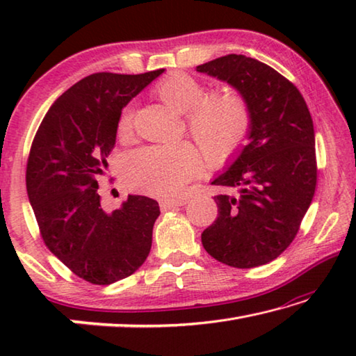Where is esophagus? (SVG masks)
Here are the masks:
<instances>
[{
  "label": "esophagus",
  "instance_id": "esophagus-1",
  "mask_svg": "<svg viewBox=\"0 0 356 356\" xmlns=\"http://www.w3.org/2000/svg\"><path fill=\"white\" fill-rule=\"evenodd\" d=\"M186 204V200H165V201H160V209L166 212V210H171L174 207H179V206H184Z\"/></svg>",
  "mask_w": 356,
  "mask_h": 356
}]
</instances>
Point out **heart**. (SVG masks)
Here are the masks:
<instances>
[{
	"instance_id": "obj_1",
	"label": "heart",
	"mask_w": 356,
	"mask_h": 356,
	"mask_svg": "<svg viewBox=\"0 0 356 356\" xmlns=\"http://www.w3.org/2000/svg\"><path fill=\"white\" fill-rule=\"evenodd\" d=\"M163 102L177 113L188 114L191 134L210 161L227 159L243 140L250 116L237 94L206 97V88L186 74H172L156 86ZM131 129V108H125L118 122L120 135ZM202 165L201 154L190 143L150 146L131 150L122 161L125 182L134 190L156 197H170L184 188L186 180Z\"/></svg>"
}]
</instances>
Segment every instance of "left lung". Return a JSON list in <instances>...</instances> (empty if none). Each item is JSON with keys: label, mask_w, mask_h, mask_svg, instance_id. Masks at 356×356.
I'll list each match as a JSON object with an SVG mask.
<instances>
[{"label": "left lung", "mask_w": 356, "mask_h": 356, "mask_svg": "<svg viewBox=\"0 0 356 356\" xmlns=\"http://www.w3.org/2000/svg\"><path fill=\"white\" fill-rule=\"evenodd\" d=\"M196 72L227 83L248 108L246 144L237 147L212 185L218 218L202 232L204 250L226 265L272 262L298 232L316 191L314 125L303 95L270 65L226 55Z\"/></svg>", "instance_id": "left-lung-1"}]
</instances>
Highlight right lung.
I'll list each match as a JSON object with an SVG mask.
<instances>
[{"instance_id":"obj_1","label":"right lung","mask_w":356,"mask_h":356,"mask_svg":"<svg viewBox=\"0 0 356 356\" xmlns=\"http://www.w3.org/2000/svg\"><path fill=\"white\" fill-rule=\"evenodd\" d=\"M163 72L83 78L50 106L33 141L26 191L42 238L65 267L92 284L135 273L152 246L159 202L129 195L106 212L97 180L108 170L122 108Z\"/></svg>"}]
</instances>
